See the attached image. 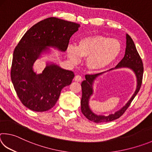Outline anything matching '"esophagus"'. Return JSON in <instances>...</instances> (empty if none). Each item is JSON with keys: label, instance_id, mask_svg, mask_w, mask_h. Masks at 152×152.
I'll list each match as a JSON object with an SVG mask.
<instances>
[{"label": "esophagus", "instance_id": "obj_1", "mask_svg": "<svg viewBox=\"0 0 152 152\" xmlns=\"http://www.w3.org/2000/svg\"><path fill=\"white\" fill-rule=\"evenodd\" d=\"M74 80L76 82H81L82 80V77L80 75H77L75 76V78H74Z\"/></svg>", "mask_w": 152, "mask_h": 152}]
</instances>
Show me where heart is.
Masks as SVG:
<instances>
[{
	"instance_id": "1",
	"label": "heart",
	"mask_w": 152,
	"mask_h": 152,
	"mask_svg": "<svg viewBox=\"0 0 152 152\" xmlns=\"http://www.w3.org/2000/svg\"><path fill=\"white\" fill-rule=\"evenodd\" d=\"M121 51L119 41L104 35H93L80 39L76 47L69 45L67 54L73 64L80 58L86 59V65L90 70H104L119 57Z\"/></svg>"
}]
</instances>
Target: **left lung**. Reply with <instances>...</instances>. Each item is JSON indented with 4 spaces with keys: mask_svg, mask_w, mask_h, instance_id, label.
Listing matches in <instances>:
<instances>
[{
    "mask_svg": "<svg viewBox=\"0 0 152 152\" xmlns=\"http://www.w3.org/2000/svg\"><path fill=\"white\" fill-rule=\"evenodd\" d=\"M129 68L134 72L136 77H137V85L135 93L129 101L125 107L115 113L103 116V115H96L90 109L88 106V101L90 96L92 94V84L96 77L101 75L102 73L95 74H86L85 76V80L82 82V99L80 101L81 104V111L84 116L88 120L94 123H107L112 121L119 118L124 114L126 110L128 109L129 105L132 103V101L135 96L138 93L142 84L143 74V66L140 54L137 52V49L135 48L133 39L129 35L127 34V45L125 49V54L121 61L117 64L115 68Z\"/></svg>",
    "mask_w": 152,
    "mask_h": 152,
    "instance_id": "1",
    "label": "left lung"
}]
</instances>
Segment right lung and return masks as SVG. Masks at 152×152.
<instances>
[{
	"label": "right lung",
	"instance_id": "obj_1",
	"mask_svg": "<svg viewBox=\"0 0 152 152\" xmlns=\"http://www.w3.org/2000/svg\"><path fill=\"white\" fill-rule=\"evenodd\" d=\"M79 26L56 17L47 18L31 27L15 47L11 78L18 97L28 109L37 112L50 110L55 106L64 87L71 84L72 71L52 64L46 66L42 74H36L33 65L48 46L66 51Z\"/></svg>",
	"mask_w": 152,
	"mask_h": 152
}]
</instances>
